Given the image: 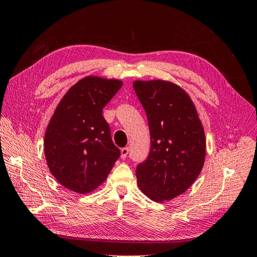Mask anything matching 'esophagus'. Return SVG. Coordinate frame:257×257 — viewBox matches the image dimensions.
Returning a JSON list of instances; mask_svg holds the SVG:
<instances>
[{"mask_svg": "<svg viewBox=\"0 0 257 257\" xmlns=\"http://www.w3.org/2000/svg\"><path fill=\"white\" fill-rule=\"evenodd\" d=\"M128 154V147H123L121 150V157L122 158H126Z\"/></svg>", "mask_w": 257, "mask_h": 257, "instance_id": "esophagus-1", "label": "esophagus"}]
</instances>
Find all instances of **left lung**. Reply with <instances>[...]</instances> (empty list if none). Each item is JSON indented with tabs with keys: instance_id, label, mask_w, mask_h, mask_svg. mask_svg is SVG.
Returning a JSON list of instances; mask_svg holds the SVG:
<instances>
[{
	"instance_id": "8db88e82",
	"label": "left lung",
	"mask_w": 257,
	"mask_h": 257,
	"mask_svg": "<svg viewBox=\"0 0 257 257\" xmlns=\"http://www.w3.org/2000/svg\"><path fill=\"white\" fill-rule=\"evenodd\" d=\"M151 134L147 159L136 168L139 188L156 202L172 200L198 178L206 158V136L189 94L174 82L136 80Z\"/></svg>"
}]
</instances>
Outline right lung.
<instances>
[{
  "label": "right lung",
  "instance_id": "1",
  "mask_svg": "<svg viewBox=\"0 0 257 257\" xmlns=\"http://www.w3.org/2000/svg\"><path fill=\"white\" fill-rule=\"evenodd\" d=\"M122 84L117 79L84 77L57 105L44 152L51 175L67 189L81 195L95 190L121 155L102 110Z\"/></svg>",
  "mask_w": 257,
  "mask_h": 257
}]
</instances>
